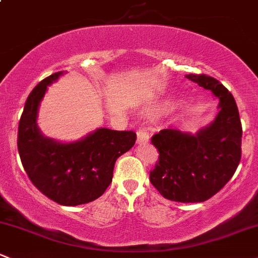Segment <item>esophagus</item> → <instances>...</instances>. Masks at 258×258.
I'll return each mask as SVG.
<instances>
[{
    "mask_svg": "<svg viewBox=\"0 0 258 258\" xmlns=\"http://www.w3.org/2000/svg\"><path fill=\"white\" fill-rule=\"evenodd\" d=\"M137 134H138V144H146L149 141V133L146 132L145 130V128H144V126H140L139 129H138V132H137Z\"/></svg>",
    "mask_w": 258,
    "mask_h": 258,
    "instance_id": "obj_1",
    "label": "esophagus"
}]
</instances>
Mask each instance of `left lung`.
I'll return each mask as SVG.
<instances>
[{
    "mask_svg": "<svg viewBox=\"0 0 258 258\" xmlns=\"http://www.w3.org/2000/svg\"><path fill=\"white\" fill-rule=\"evenodd\" d=\"M185 77L218 97L219 113L196 134L162 129L151 138L160 156L150 182L166 199L198 203L217 195L236 171L242 126L234 97L218 80L203 74Z\"/></svg>",
    "mask_w": 258,
    "mask_h": 258,
    "instance_id": "obj_1",
    "label": "left lung"
}]
</instances>
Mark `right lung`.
Listing matches in <instances>:
<instances>
[{
	"instance_id": "right-lung-1",
	"label": "right lung",
	"mask_w": 258,
	"mask_h": 258,
	"mask_svg": "<svg viewBox=\"0 0 258 258\" xmlns=\"http://www.w3.org/2000/svg\"><path fill=\"white\" fill-rule=\"evenodd\" d=\"M63 73H55L33 88L18 125L17 146L32 183L61 206H80L99 198L110 184L114 163L134 146V132L96 129L82 139L60 143L41 134L38 108L48 86Z\"/></svg>"
}]
</instances>
